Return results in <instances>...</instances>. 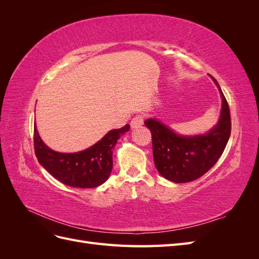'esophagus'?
<instances>
[{
	"mask_svg": "<svg viewBox=\"0 0 259 259\" xmlns=\"http://www.w3.org/2000/svg\"><path fill=\"white\" fill-rule=\"evenodd\" d=\"M144 124V116L143 115H136L131 121L132 128H138Z\"/></svg>",
	"mask_w": 259,
	"mask_h": 259,
	"instance_id": "obj_1",
	"label": "esophagus"
}]
</instances>
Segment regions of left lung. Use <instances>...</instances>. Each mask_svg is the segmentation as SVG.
<instances>
[{"label": "left lung", "instance_id": "8db88e82", "mask_svg": "<svg viewBox=\"0 0 259 259\" xmlns=\"http://www.w3.org/2000/svg\"><path fill=\"white\" fill-rule=\"evenodd\" d=\"M223 100L218 123L206 134L179 135L156 119H148L145 125L152 135L153 160L159 173L170 182L183 184L200 178L215 165L228 143L231 119L228 103L221 86L213 76Z\"/></svg>", "mask_w": 259, "mask_h": 259}]
</instances>
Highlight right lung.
I'll return each mask as SVG.
<instances>
[{
	"label": "right lung",
	"instance_id": "right-lung-1",
	"mask_svg": "<svg viewBox=\"0 0 259 259\" xmlns=\"http://www.w3.org/2000/svg\"><path fill=\"white\" fill-rule=\"evenodd\" d=\"M130 125L112 130L98 143L80 152L62 153L52 150L41 139L34 125V151L38 163L49 173L69 187L95 188L103 185L112 170V150Z\"/></svg>",
	"mask_w": 259,
	"mask_h": 259
}]
</instances>
